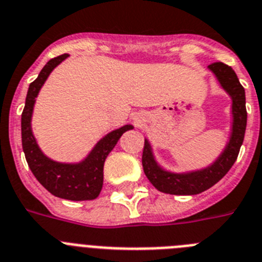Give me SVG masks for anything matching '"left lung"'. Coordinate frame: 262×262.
<instances>
[{
    "instance_id": "left-lung-1",
    "label": "left lung",
    "mask_w": 262,
    "mask_h": 262,
    "mask_svg": "<svg viewBox=\"0 0 262 262\" xmlns=\"http://www.w3.org/2000/svg\"><path fill=\"white\" fill-rule=\"evenodd\" d=\"M208 70L216 77L222 90L231 97V133L226 146L215 161L206 167L185 172H174L166 170L158 163L154 156L153 146L145 138L142 151V166L145 175L158 191L171 195H196L216 185L229 171L238 156L244 141L247 128V108L245 91L231 67L223 63H213Z\"/></svg>"
}]
</instances>
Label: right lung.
<instances>
[{
    "mask_svg": "<svg viewBox=\"0 0 262 262\" xmlns=\"http://www.w3.org/2000/svg\"><path fill=\"white\" fill-rule=\"evenodd\" d=\"M68 56V54H63L49 60L38 77L29 85L21 118L22 147L31 172L49 192L67 200H92L99 196L103 188V170L106 157L122 134L133 129V125H124L121 128L109 132L99 140L87 157L79 162H58L43 153L31 129L35 99L54 68L58 67Z\"/></svg>",
    "mask_w": 262,
    "mask_h": 262,
    "instance_id": "right-lung-1",
    "label": "right lung"
}]
</instances>
